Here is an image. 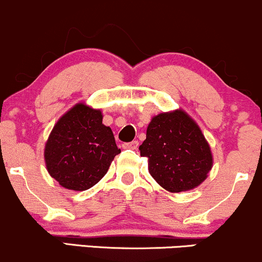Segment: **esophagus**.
<instances>
[{
  "label": "esophagus",
  "mask_w": 262,
  "mask_h": 262,
  "mask_svg": "<svg viewBox=\"0 0 262 262\" xmlns=\"http://www.w3.org/2000/svg\"><path fill=\"white\" fill-rule=\"evenodd\" d=\"M138 146H139V141H138V140H133V141H130V143H125L124 145H123V148H124V149L137 150Z\"/></svg>",
  "instance_id": "34e87169"
}]
</instances>
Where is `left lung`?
Listing matches in <instances>:
<instances>
[{"label":"left lung","mask_w":262,"mask_h":262,"mask_svg":"<svg viewBox=\"0 0 262 262\" xmlns=\"http://www.w3.org/2000/svg\"><path fill=\"white\" fill-rule=\"evenodd\" d=\"M139 150L141 156L148 158L152 179L172 193L198 187L213 167L208 141L183 110L152 117Z\"/></svg>","instance_id":"8db88e82"}]
</instances>
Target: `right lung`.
Segmentation results:
<instances>
[{"label": "right lung", "instance_id": "1", "mask_svg": "<svg viewBox=\"0 0 262 262\" xmlns=\"http://www.w3.org/2000/svg\"><path fill=\"white\" fill-rule=\"evenodd\" d=\"M102 119L101 110L80 102L62 114L50 132L44 148L45 166L64 188H91L121 152L112 129Z\"/></svg>", "mask_w": 262, "mask_h": 262}]
</instances>
